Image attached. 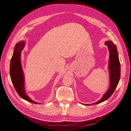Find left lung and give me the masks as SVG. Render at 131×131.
<instances>
[{"instance_id": "1", "label": "left lung", "mask_w": 131, "mask_h": 131, "mask_svg": "<svg viewBox=\"0 0 131 131\" xmlns=\"http://www.w3.org/2000/svg\"><path fill=\"white\" fill-rule=\"evenodd\" d=\"M105 44L107 45L109 51V60L108 69L109 71L110 76V86L107 90L102 96L101 100L93 104L84 105H93L102 103L109 99L114 92L121 78V64L118 57L116 45L111 41H106Z\"/></svg>"}]
</instances>
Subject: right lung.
<instances>
[{
  "mask_svg": "<svg viewBox=\"0 0 131 131\" xmlns=\"http://www.w3.org/2000/svg\"><path fill=\"white\" fill-rule=\"evenodd\" d=\"M25 42L20 41L15 45L10 60V77L15 89L21 98L32 103L39 104L32 101L27 95L26 92L25 77L21 61V53L25 46Z\"/></svg>",
  "mask_w": 131,
  "mask_h": 131,
  "instance_id": "add662e5",
  "label": "right lung"
}]
</instances>
